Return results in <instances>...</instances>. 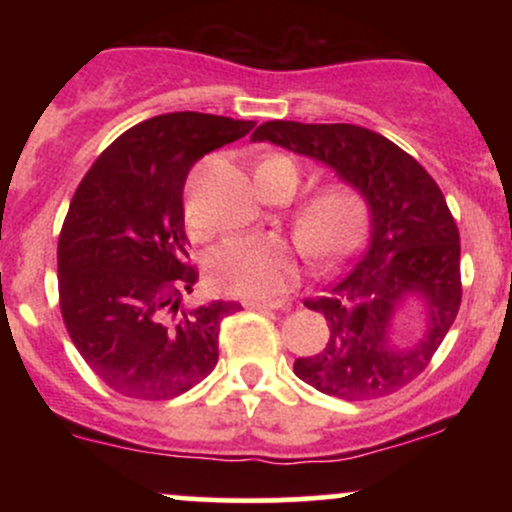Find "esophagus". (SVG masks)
Masks as SVG:
<instances>
[{
  "label": "esophagus",
  "instance_id": "obj_1",
  "mask_svg": "<svg viewBox=\"0 0 512 512\" xmlns=\"http://www.w3.org/2000/svg\"><path fill=\"white\" fill-rule=\"evenodd\" d=\"M248 310H289V301H245L243 303Z\"/></svg>",
  "mask_w": 512,
  "mask_h": 512
}]
</instances>
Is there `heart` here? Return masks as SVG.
<instances>
[{
    "label": "heart",
    "instance_id": "1",
    "mask_svg": "<svg viewBox=\"0 0 512 512\" xmlns=\"http://www.w3.org/2000/svg\"><path fill=\"white\" fill-rule=\"evenodd\" d=\"M255 175H276L296 190L301 170L289 156L260 161ZM366 204L354 187L327 185L313 192L293 216L298 243L313 260H337L361 238ZM209 276L228 296L245 301H272L301 276L298 252L279 236H233L209 255Z\"/></svg>",
    "mask_w": 512,
    "mask_h": 512
}]
</instances>
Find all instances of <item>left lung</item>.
I'll use <instances>...</instances> for the list:
<instances>
[{"label": "left lung", "mask_w": 512, "mask_h": 512, "mask_svg": "<svg viewBox=\"0 0 512 512\" xmlns=\"http://www.w3.org/2000/svg\"><path fill=\"white\" fill-rule=\"evenodd\" d=\"M252 142L325 163L366 199L370 214L366 252L325 296L305 301L325 315L330 339L320 354L296 358L293 373L346 402L402 390L428 366L462 301L460 233L436 180L366 127L274 120L257 127ZM411 297L425 305V334L397 347L391 322Z\"/></svg>", "instance_id": "left-lung-1"}]
</instances>
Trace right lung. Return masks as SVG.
Segmentation results:
<instances>
[{
	"label": "right lung",
	"mask_w": 512,
	"mask_h": 512,
	"mask_svg": "<svg viewBox=\"0 0 512 512\" xmlns=\"http://www.w3.org/2000/svg\"><path fill=\"white\" fill-rule=\"evenodd\" d=\"M255 122L166 113L139 122L96 158L76 187L57 284L69 337L93 373L134 399H170L219 361L223 317L238 303L182 308L199 272L187 262L182 187L209 151Z\"/></svg>",
	"instance_id": "obj_1"
}]
</instances>
